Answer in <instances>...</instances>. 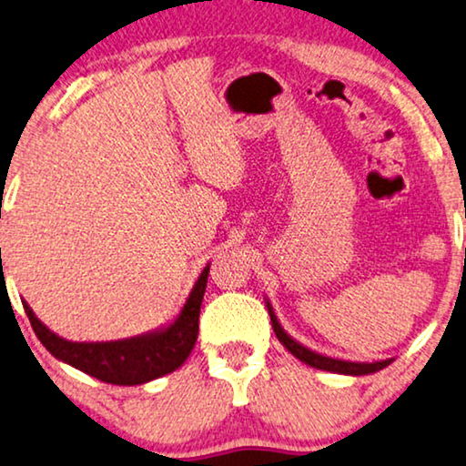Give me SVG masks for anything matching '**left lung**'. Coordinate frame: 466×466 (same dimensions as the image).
Listing matches in <instances>:
<instances>
[{"mask_svg": "<svg viewBox=\"0 0 466 466\" xmlns=\"http://www.w3.org/2000/svg\"><path fill=\"white\" fill-rule=\"evenodd\" d=\"M266 307H268V315H270V321H272V330H275L277 339L281 340V345L291 353V356H296L298 360H300V362L309 364V367L319 369V370H328V373L360 377V375L377 373V370L386 369L390 362H394L392 358L380 360V362H351V360L330 358V356H324V353H318V351L309 350V347H305L302 343H298L296 339H291L289 334L283 330V326L279 324V319H277V315H275V309H272V305H270L268 300H266Z\"/></svg>", "mask_w": 466, "mask_h": 466, "instance_id": "obj_1", "label": "left lung"}]
</instances>
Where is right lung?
<instances>
[{
	"mask_svg": "<svg viewBox=\"0 0 466 466\" xmlns=\"http://www.w3.org/2000/svg\"><path fill=\"white\" fill-rule=\"evenodd\" d=\"M208 266L210 264L204 266L200 277L196 279L181 313L168 326L155 328L138 337L76 343V340L61 339L51 328L42 324L25 300L23 307L35 337L61 362L99 381L115 383V386H140V383L172 373L189 358L198 339V319H200V305L204 289H207Z\"/></svg>",
	"mask_w": 466,
	"mask_h": 466,
	"instance_id": "right-lung-1",
	"label": "right lung"
}]
</instances>
